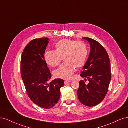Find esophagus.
Returning a JSON list of instances; mask_svg holds the SVG:
<instances>
[{
    "label": "esophagus",
    "mask_w": 128,
    "mask_h": 128,
    "mask_svg": "<svg viewBox=\"0 0 128 128\" xmlns=\"http://www.w3.org/2000/svg\"><path fill=\"white\" fill-rule=\"evenodd\" d=\"M70 82H71L70 80H66V81H64V84L67 85L68 83H69Z\"/></svg>",
    "instance_id": "obj_1"
}]
</instances>
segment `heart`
I'll return each mask as SVG.
<instances>
[{
    "mask_svg": "<svg viewBox=\"0 0 128 128\" xmlns=\"http://www.w3.org/2000/svg\"><path fill=\"white\" fill-rule=\"evenodd\" d=\"M88 54V47L84 42L64 39L56 44L55 51H46L44 57L47 64L53 67L58 66L64 57L65 62L54 72V75L57 78L70 80L74 72L75 67H82Z\"/></svg>",
    "mask_w": 128,
    "mask_h": 128,
    "instance_id": "b5f03b06",
    "label": "heart"
}]
</instances>
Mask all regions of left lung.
<instances>
[{
  "mask_svg": "<svg viewBox=\"0 0 128 128\" xmlns=\"http://www.w3.org/2000/svg\"><path fill=\"white\" fill-rule=\"evenodd\" d=\"M90 45V53L80 76L81 80L77 91L80 102L85 106L93 107L101 102L105 97L111 80L109 56L103 46L94 40L84 37Z\"/></svg>",
  "mask_w": 128,
  "mask_h": 128,
  "instance_id": "obj_1",
  "label": "left lung"
}]
</instances>
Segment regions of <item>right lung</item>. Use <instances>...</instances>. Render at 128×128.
Segmentation results:
<instances>
[{
	"label": "right lung",
	"instance_id": "1",
	"mask_svg": "<svg viewBox=\"0 0 128 128\" xmlns=\"http://www.w3.org/2000/svg\"><path fill=\"white\" fill-rule=\"evenodd\" d=\"M49 39L42 38L31 41L22 54L21 77L27 94L38 106L50 109L54 106L60 98V88L64 80L55 79L50 82L51 74L44 55Z\"/></svg>",
	"mask_w": 128,
	"mask_h": 128
}]
</instances>
